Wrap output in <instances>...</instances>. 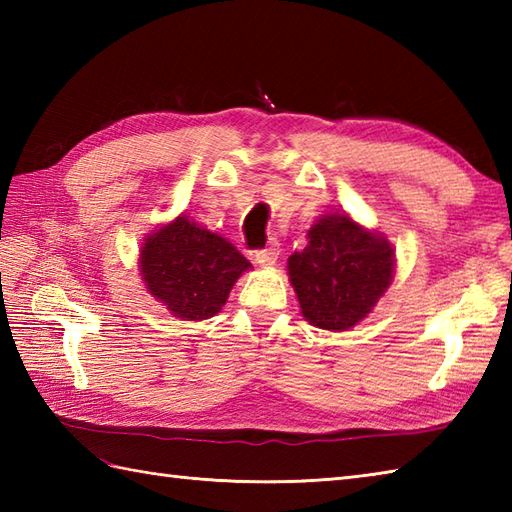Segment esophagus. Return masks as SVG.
Wrapping results in <instances>:
<instances>
[{
  "mask_svg": "<svg viewBox=\"0 0 512 512\" xmlns=\"http://www.w3.org/2000/svg\"><path fill=\"white\" fill-rule=\"evenodd\" d=\"M277 257H279V242L275 237L270 239V244L266 248L255 250V262L259 266H273L277 262Z\"/></svg>",
  "mask_w": 512,
  "mask_h": 512,
  "instance_id": "34e87169",
  "label": "esophagus"
}]
</instances>
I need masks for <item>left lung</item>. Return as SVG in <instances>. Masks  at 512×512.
I'll use <instances>...</instances> for the list:
<instances>
[{"label":"left lung","mask_w":512,"mask_h":512,"mask_svg":"<svg viewBox=\"0 0 512 512\" xmlns=\"http://www.w3.org/2000/svg\"><path fill=\"white\" fill-rule=\"evenodd\" d=\"M308 239V246L288 259L301 314L321 330H350L372 312L394 279V248L347 213L323 215Z\"/></svg>","instance_id":"left-lung-1"}]
</instances>
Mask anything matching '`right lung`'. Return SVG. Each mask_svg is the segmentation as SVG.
Returning <instances> with one entry per match:
<instances>
[{"mask_svg": "<svg viewBox=\"0 0 512 512\" xmlns=\"http://www.w3.org/2000/svg\"><path fill=\"white\" fill-rule=\"evenodd\" d=\"M138 262L145 288L184 321H202L220 312L235 281L250 268L228 239L187 215L147 235Z\"/></svg>", "mask_w": 512, "mask_h": 512, "instance_id": "obj_1", "label": "right lung"}]
</instances>
